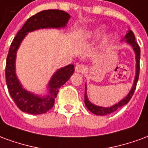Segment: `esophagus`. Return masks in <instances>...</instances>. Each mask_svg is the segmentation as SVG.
Masks as SVG:
<instances>
[{
  "instance_id": "esophagus-1",
  "label": "esophagus",
  "mask_w": 148,
  "mask_h": 148,
  "mask_svg": "<svg viewBox=\"0 0 148 148\" xmlns=\"http://www.w3.org/2000/svg\"><path fill=\"white\" fill-rule=\"evenodd\" d=\"M86 71V66L83 64H77L75 67V71L78 73H84Z\"/></svg>"
}]
</instances>
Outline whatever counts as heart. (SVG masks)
I'll use <instances>...</instances> for the list:
<instances>
[{"label": "heart", "mask_w": 148, "mask_h": 148, "mask_svg": "<svg viewBox=\"0 0 148 148\" xmlns=\"http://www.w3.org/2000/svg\"><path fill=\"white\" fill-rule=\"evenodd\" d=\"M102 31V28L101 27H99V28H96L95 30L91 32V36H97L98 34L101 32Z\"/></svg>", "instance_id": "b5f03b06"}]
</instances>
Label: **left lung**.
Returning a JSON list of instances; mask_svg holds the SVG:
<instances>
[{
    "mask_svg": "<svg viewBox=\"0 0 148 148\" xmlns=\"http://www.w3.org/2000/svg\"><path fill=\"white\" fill-rule=\"evenodd\" d=\"M125 39H127V42H128L132 47H133L135 53H136V77H135V81H134L133 86L132 88V90L129 92V93L127 94L126 97H124V99L121 101L120 102H118L117 104H116L115 106H112V107H109V108H103V107H99V106H94L93 104L90 102V101L87 98L86 94V90H85V104L88 108V109L90 110L91 112H93L96 115H100V116H105V115L110 114L114 112L115 111H116L119 108H121L124 105H126L128 103V101H130L132 97L133 96V93L136 90V88L137 82L139 79V74H140V48L139 44L137 43L136 41V38L134 36V33L132 31H129L126 36L124 37Z\"/></svg>",
    "mask_w": 148,
    "mask_h": 148,
    "instance_id": "obj_1",
    "label": "left lung"
}]
</instances>
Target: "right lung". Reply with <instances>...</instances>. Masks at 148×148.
I'll use <instances>...</instances> for the list:
<instances>
[{
    "mask_svg": "<svg viewBox=\"0 0 148 148\" xmlns=\"http://www.w3.org/2000/svg\"><path fill=\"white\" fill-rule=\"evenodd\" d=\"M70 19L66 12L58 9H49L41 11L27 19L24 26L19 31L12 40L8 51L5 79L8 92L19 109L30 114H42L51 109L55 104L59 88L67 82L74 71V65H68L59 69L55 73L49 83V94L44 97L36 96L22 88L15 73L16 54L21 41L27 32L39 28L65 27Z\"/></svg>",
    "mask_w": 148,
    "mask_h": 148,
    "instance_id": "obj_1",
    "label": "right lung"
}]
</instances>
